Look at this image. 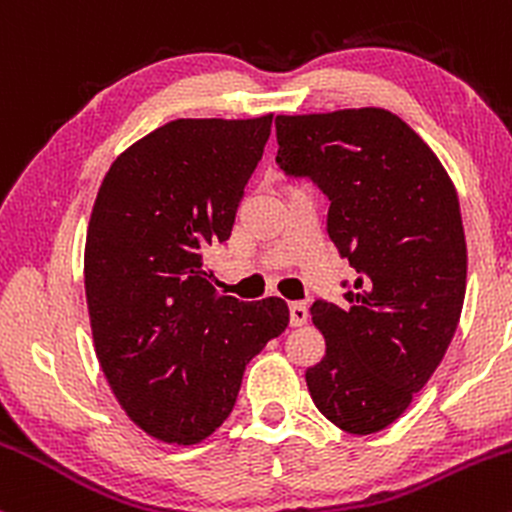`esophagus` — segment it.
<instances>
[{"label":"esophagus","mask_w":512,"mask_h":512,"mask_svg":"<svg viewBox=\"0 0 512 512\" xmlns=\"http://www.w3.org/2000/svg\"><path fill=\"white\" fill-rule=\"evenodd\" d=\"M289 313H291V325L293 327H303L305 322H308V305H305V303H291Z\"/></svg>","instance_id":"obj_1"}]
</instances>
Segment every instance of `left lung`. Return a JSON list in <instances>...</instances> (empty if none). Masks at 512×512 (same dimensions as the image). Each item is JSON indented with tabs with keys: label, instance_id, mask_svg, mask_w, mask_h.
Listing matches in <instances>:
<instances>
[{
	"label": "left lung",
	"instance_id": "8db88e82",
	"mask_svg": "<svg viewBox=\"0 0 512 512\" xmlns=\"http://www.w3.org/2000/svg\"><path fill=\"white\" fill-rule=\"evenodd\" d=\"M276 142L279 168L330 197L327 233L356 269L344 308H310L327 351L305 383L334 426L378 433L428 383L460 322L457 190L431 146L383 108L276 115Z\"/></svg>",
	"mask_w": 512,
	"mask_h": 512
}]
</instances>
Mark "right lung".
<instances>
[{
	"mask_svg": "<svg viewBox=\"0 0 512 512\" xmlns=\"http://www.w3.org/2000/svg\"><path fill=\"white\" fill-rule=\"evenodd\" d=\"M269 132L272 115L168 122L115 158L93 204L84 284L96 356L129 419L163 443L211 436L245 366L289 327L281 298L223 296L204 272Z\"/></svg>",
	"mask_w": 512,
	"mask_h": 512,
	"instance_id": "add662e5",
	"label": "right lung"
}]
</instances>
